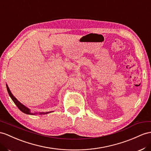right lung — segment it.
<instances>
[{
    "mask_svg": "<svg viewBox=\"0 0 151 151\" xmlns=\"http://www.w3.org/2000/svg\"><path fill=\"white\" fill-rule=\"evenodd\" d=\"M6 87H7V92H8V94H9V96L11 97V99L13 100L15 105L17 106V107L19 109H20V111H22V112H24V114H28V115H36V114H37V113L32 112V111H30V110L29 109V108L25 106V105H23L22 103H21L20 101H19L13 95V94L11 93V91L9 90V88L8 87V86H7V84H6ZM51 112H53V111H47V112H41V113H40V115H42V114L44 115V114H48L51 113Z\"/></svg>",
    "mask_w": 151,
    "mask_h": 151,
    "instance_id": "1",
    "label": "right lung"
}]
</instances>
